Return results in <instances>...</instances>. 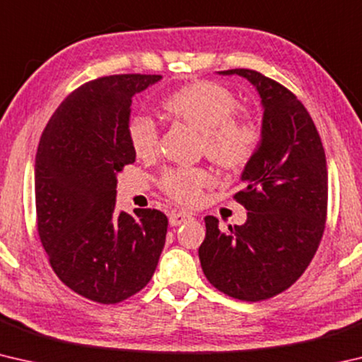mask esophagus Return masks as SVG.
Masks as SVG:
<instances>
[{
	"label": "esophagus",
	"instance_id": "34e87169",
	"mask_svg": "<svg viewBox=\"0 0 362 362\" xmlns=\"http://www.w3.org/2000/svg\"><path fill=\"white\" fill-rule=\"evenodd\" d=\"M192 218V216L189 214H185V212H170L169 216V223L170 226H179L182 223H185L187 220Z\"/></svg>",
	"mask_w": 362,
	"mask_h": 362
}]
</instances>
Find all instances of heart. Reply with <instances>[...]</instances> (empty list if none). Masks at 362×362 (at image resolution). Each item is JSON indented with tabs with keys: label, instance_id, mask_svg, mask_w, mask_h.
I'll return each instance as SVG.
<instances>
[{
	"label": "heart",
	"instance_id": "b5f03b06",
	"mask_svg": "<svg viewBox=\"0 0 362 362\" xmlns=\"http://www.w3.org/2000/svg\"><path fill=\"white\" fill-rule=\"evenodd\" d=\"M238 108L236 95L214 81H192L161 100L163 113L199 132L206 156L230 170L247 166L260 144L259 131L236 115ZM126 136L137 158H150L156 153L158 131L146 116H134L126 127ZM211 182L204 169H177L164 174L163 188L182 204H196Z\"/></svg>",
	"mask_w": 362,
	"mask_h": 362
}]
</instances>
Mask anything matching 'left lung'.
Segmentation results:
<instances>
[{
  "mask_svg": "<svg viewBox=\"0 0 362 362\" xmlns=\"http://www.w3.org/2000/svg\"><path fill=\"white\" fill-rule=\"evenodd\" d=\"M246 78L263 107L260 144L244 166V189L233 198L247 209L243 225L220 231L204 218L199 262L220 292L246 302L278 296L302 276L320 246L327 214L326 153L303 103L284 86L247 69L218 71Z\"/></svg>",
  "mask_w": 362,
  "mask_h": 362,
  "instance_id": "1",
  "label": "left lung"
}]
</instances>
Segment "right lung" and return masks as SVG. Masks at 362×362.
<instances>
[{"label": "right lung", "instance_id": "obj_1", "mask_svg": "<svg viewBox=\"0 0 362 362\" xmlns=\"http://www.w3.org/2000/svg\"><path fill=\"white\" fill-rule=\"evenodd\" d=\"M161 75H113L60 103L35 159L36 223L59 279L97 303H118L155 273L168 233L156 209L116 211V183L136 161L127 142L132 97Z\"/></svg>", "mask_w": 362, "mask_h": 362}]
</instances>
